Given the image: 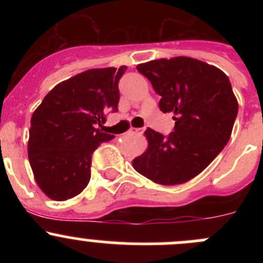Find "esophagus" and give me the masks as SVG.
<instances>
[{"label":"esophagus","mask_w":263,"mask_h":263,"mask_svg":"<svg viewBox=\"0 0 263 263\" xmlns=\"http://www.w3.org/2000/svg\"><path fill=\"white\" fill-rule=\"evenodd\" d=\"M144 132V128H135V127H129L128 129V134H132V135H140Z\"/></svg>","instance_id":"obj_1"}]
</instances>
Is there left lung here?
Listing matches in <instances>:
<instances>
[{
    "label": "left lung",
    "mask_w": 263,
    "mask_h": 263,
    "mask_svg": "<svg viewBox=\"0 0 263 263\" xmlns=\"http://www.w3.org/2000/svg\"><path fill=\"white\" fill-rule=\"evenodd\" d=\"M136 68L161 97V112L173 113L176 126L166 137L147 128V148L132 160V166L158 184L190 181L232 136L238 100L229 78L213 65L183 55L153 60Z\"/></svg>",
    "instance_id": "8db88e82"
}]
</instances>
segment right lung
I'll return each instance as SVG.
<instances>
[{
	"label": "right lung",
	"mask_w": 263,
	"mask_h": 263,
	"mask_svg": "<svg viewBox=\"0 0 263 263\" xmlns=\"http://www.w3.org/2000/svg\"><path fill=\"white\" fill-rule=\"evenodd\" d=\"M127 66L91 68L55 85L34 110L28 156L34 179L50 200L80 195L90 181L91 154L113 135L97 128L118 110Z\"/></svg>",
	"instance_id": "1"
}]
</instances>
